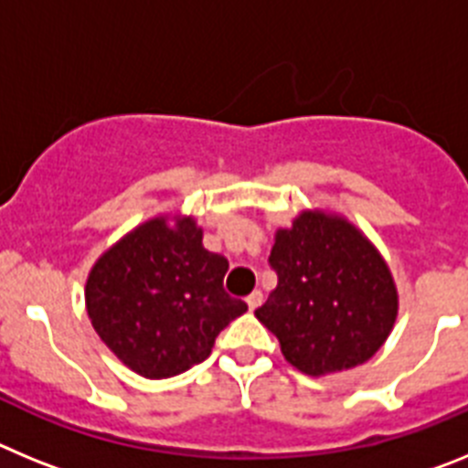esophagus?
Wrapping results in <instances>:
<instances>
[{"mask_svg":"<svg viewBox=\"0 0 468 468\" xmlns=\"http://www.w3.org/2000/svg\"><path fill=\"white\" fill-rule=\"evenodd\" d=\"M246 302H248V307H250V312H255V309H258L260 304H262V292L253 291V292H250V295L246 297Z\"/></svg>","mask_w":468,"mask_h":468,"instance_id":"34e87169","label":"esophagus"}]
</instances>
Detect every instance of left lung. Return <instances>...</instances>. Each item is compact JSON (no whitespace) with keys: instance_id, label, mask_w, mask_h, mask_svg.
I'll return each mask as SVG.
<instances>
[{"instance_id":"8db88e82","label":"left lung","mask_w":468,"mask_h":468,"mask_svg":"<svg viewBox=\"0 0 468 468\" xmlns=\"http://www.w3.org/2000/svg\"><path fill=\"white\" fill-rule=\"evenodd\" d=\"M270 264L279 283L255 316L300 373L321 378L361 366L394 330L391 270L342 215L302 210L292 227L276 229Z\"/></svg>"}]
</instances>
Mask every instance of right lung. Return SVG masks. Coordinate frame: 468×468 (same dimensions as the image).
<instances>
[{
	"mask_svg": "<svg viewBox=\"0 0 468 468\" xmlns=\"http://www.w3.org/2000/svg\"><path fill=\"white\" fill-rule=\"evenodd\" d=\"M201 239L192 215H156L90 267L84 291L90 325L143 378L166 379L206 361L220 330L248 309L222 288L229 262Z\"/></svg>",
	"mask_w": 468,
	"mask_h": 468,
	"instance_id": "1",
	"label": "right lung"
}]
</instances>
